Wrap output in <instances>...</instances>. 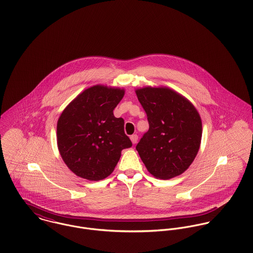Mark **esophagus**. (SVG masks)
Masks as SVG:
<instances>
[{"instance_id": "obj_1", "label": "esophagus", "mask_w": 253, "mask_h": 253, "mask_svg": "<svg viewBox=\"0 0 253 253\" xmlns=\"http://www.w3.org/2000/svg\"><path fill=\"white\" fill-rule=\"evenodd\" d=\"M130 140H131V142H132L133 144L137 143V140H138V135H137V134H132V135L130 136Z\"/></svg>"}]
</instances>
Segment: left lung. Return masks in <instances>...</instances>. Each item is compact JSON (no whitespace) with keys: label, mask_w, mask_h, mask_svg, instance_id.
Masks as SVG:
<instances>
[{"label":"left lung","mask_w":253,"mask_h":253,"mask_svg":"<svg viewBox=\"0 0 253 253\" xmlns=\"http://www.w3.org/2000/svg\"><path fill=\"white\" fill-rule=\"evenodd\" d=\"M136 95L149 123L148 131L136 145L146 169L164 180L180 175L201 145L202 120L197 109L168 87H143Z\"/></svg>","instance_id":"obj_1"}]
</instances>
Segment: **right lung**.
<instances>
[{
    "label": "right lung",
    "instance_id": "right-lung-1",
    "mask_svg": "<svg viewBox=\"0 0 253 253\" xmlns=\"http://www.w3.org/2000/svg\"><path fill=\"white\" fill-rule=\"evenodd\" d=\"M124 94V89L97 84L79 94L60 115L58 150L77 176L90 181L106 178L122 150L132 146L124 130V119L113 113Z\"/></svg>",
    "mask_w": 253,
    "mask_h": 253
}]
</instances>
